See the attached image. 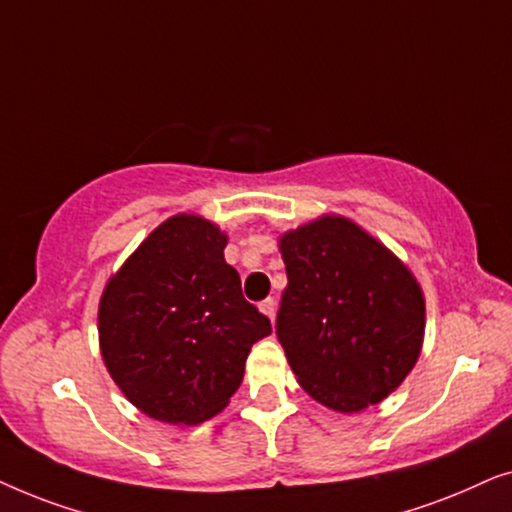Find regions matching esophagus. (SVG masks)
<instances>
[{
  "instance_id": "esophagus-1",
  "label": "esophagus",
  "mask_w": 512,
  "mask_h": 512,
  "mask_svg": "<svg viewBox=\"0 0 512 512\" xmlns=\"http://www.w3.org/2000/svg\"><path fill=\"white\" fill-rule=\"evenodd\" d=\"M258 307H261L263 314H268L270 321H275V312H277V303H275V300L265 298V300H261V305H258Z\"/></svg>"
}]
</instances>
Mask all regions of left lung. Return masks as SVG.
Segmentation results:
<instances>
[{
    "label": "left lung",
    "instance_id": "8db88e82",
    "mask_svg": "<svg viewBox=\"0 0 512 512\" xmlns=\"http://www.w3.org/2000/svg\"><path fill=\"white\" fill-rule=\"evenodd\" d=\"M286 289L275 333L300 387L328 408L380 403L415 366L424 296L387 247L340 216L279 242Z\"/></svg>",
    "mask_w": 512,
    "mask_h": 512
}]
</instances>
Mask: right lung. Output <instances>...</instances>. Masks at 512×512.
Wrapping results in <instances>:
<instances>
[{
    "label": "right lung",
    "mask_w": 512,
    "mask_h": 512,
    "mask_svg": "<svg viewBox=\"0 0 512 512\" xmlns=\"http://www.w3.org/2000/svg\"><path fill=\"white\" fill-rule=\"evenodd\" d=\"M223 249L226 235L209 221L172 216L102 293L104 363L128 401L160 422L198 424L226 408L251 345L272 333Z\"/></svg>",
    "instance_id": "add662e5"
}]
</instances>
